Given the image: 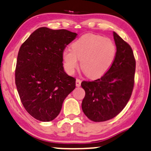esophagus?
I'll return each instance as SVG.
<instances>
[{"instance_id":"esophagus-1","label":"esophagus","mask_w":151,"mask_h":151,"mask_svg":"<svg viewBox=\"0 0 151 151\" xmlns=\"http://www.w3.org/2000/svg\"><path fill=\"white\" fill-rule=\"evenodd\" d=\"M81 81L79 79H76V86H81Z\"/></svg>"}]
</instances>
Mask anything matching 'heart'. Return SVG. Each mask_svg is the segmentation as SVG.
Listing matches in <instances>:
<instances>
[{
  "instance_id": "heart-1",
  "label": "heart",
  "mask_w": 151,
  "mask_h": 151,
  "mask_svg": "<svg viewBox=\"0 0 151 151\" xmlns=\"http://www.w3.org/2000/svg\"><path fill=\"white\" fill-rule=\"evenodd\" d=\"M116 55V47L109 38L94 34H86L74 42L72 49L62 52L65 70L73 74L79 66L90 78L101 77L113 65Z\"/></svg>"
}]
</instances>
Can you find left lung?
Returning a JSON list of instances; mask_svg holds the SVG:
<instances>
[{"label":"left lung","mask_w":151,"mask_h":151,"mask_svg":"<svg viewBox=\"0 0 151 151\" xmlns=\"http://www.w3.org/2000/svg\"><path fill=\"white\" fill-rule=\"evenodd\" d=\"M116 55L111 68L99 79L84 81L85 91L81 104L83 112L90 120L102 122L117 116L127 104L134 85L136 60L131 46L113 32Z\"/></svg>","instance_id":"8db88e82"}]
</instances>
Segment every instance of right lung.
Returning <instances> with one entry per match:
<instances>
[{"instance_id": "1", "label": "right lung", "mask_w": 151, "mask_h": 151, "mask_svg": "<svg viewBox=\"0 0 151 151\" xmlns=\"http://www.w3.org/2000/svg\"><path fill=\"white\" fill-rule=\"evenodd\" d=\"M77 34L40 27L19 50L15 84L24 108L38 121H52L75 89V78L64 70L62 52Z\"/></svg>"}]
</instances>
